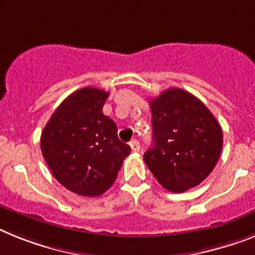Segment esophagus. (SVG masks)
Listing matches in <instances>:
<instances>
[{
	"label": "esophagus",
	"mask_w": 255,
	"mask_h": 255,
	"mask_svg": "<svg viewBox=\"0 0 255 255\" xmlns=\"http://www.w3.org/2000/svg\"><path fill=\"white\" fill-rule=\"evenodd\" d=\"M129 146H131L132 151H134V153L140 151V142H138L137 140H132L131 142H129Z\"/></svg>",
	"instance_id": "1"
}]
</instances>
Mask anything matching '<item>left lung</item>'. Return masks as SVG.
Listing matches in <instances>:
<instances>
[{
	"label": "left lung",
	"instance_id": "left-lung-1",
	"mask_svg": "<svg viewBox=\"0 0 255 255\" xmlns=\"http://www.w3.org/2000/svg\"><path fill=\"white\" fill-rule=\"evenodd\" d=\"M153 146L144 160L158 183L181 193L206 179L219 159L223 132L189 92L170 88L150 101Z\"/></svg>",
	"mask_w": 255,
	"mask_h": 255
}]
</instances>
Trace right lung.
Segmentation results:
<instances>
[{"instance_id":"add662e5","label":"right lung","mask_w":255,"mask_h":255,"mask_svg":"<svg viewBox=\"0 0 255 255\" xmlns=\"http://www.w3.org/2000/svg\"><path fill=\"white\" fill-rule=\"evenodd\" d=\"M108 92L85 87L53 113L41 133V151L51 174L79 196H100L113 185L131 147L118 138L104 115Z\"/></svg>"}]
</instances>
